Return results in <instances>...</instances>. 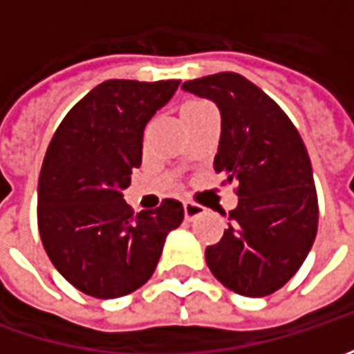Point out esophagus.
Masks as SVG:
<instances>
[{
  "instance_id": "obj_1",
  "label": "esophagus",
  "mask_w": 354,
  "mask_h": 354,
  "mask_svg": "<svg viewBox=\"0 0 354 354\" xmlns=\"http://www.w3.org/2000/svg\"><path fill=\"white\" fill-rule=\"evenodd\" d=\"M183 211H185V221H195L198 216H203L205 214V207H201L197 203H191V201H187L183 203Z\"/></svg>"
}]
</instances>
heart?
Returning a JSON list of instances; mask_svg holds the SVG:
<instances>
[{
    "label": "heart",
    "mask_w": 354,
    "mask_h": 354,
    "mask_svg": "<svg viewBox=\"0 0 354 354\" xmlns=\"http://www.w3.org/2000/svg\"><path fill=\"white\" fill-rule=\"evenodd\" d=\"M189 104H201V102H197V100H195V102H189Z\"/></svg>",
    "instance_id": "1"
}]
</instances>
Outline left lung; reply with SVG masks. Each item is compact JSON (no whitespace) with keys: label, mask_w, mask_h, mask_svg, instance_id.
I'll return each mask as SVG.
<instances>
[{"label":"left lung","mask_w":354,"mask_h":354,"mask_svg":"<svg viewBox=\"0 0 354 354\" xmlns=\"http://www.w3.org/2000/svg\"><path fill=\"white\" fill-rule=\"evenodd\" d=\"M216 104L221 142L214 171L238 183L221 242L205 250L225 288L246 297L279 290L304 264L317 234V193L301 136L266 92L236 73L185 82Z\"/></svg>","instance_id":"left-lung-1"}]
</instances>
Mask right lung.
I'll list each match as a JSON object with an SVG mask.
<instances>
[{"mask_svg":"<svg viewBox=\"0 0 354 354\" xmlns=\"http://www.w3.org/2000/svg\"><path fill=\"white\" fill-rule=\"evenodd\" d=\"M179 82L106 80L53 136L37 189L39 232L53 266L86 295L114 299L142 288L183 223L175 198L138 214L124 201L142 165L143 129Z\"/></svg>","mask_w":354,"mask_h":354,"instance_id":"add662e5","label":"right lung"}]
</instances>
